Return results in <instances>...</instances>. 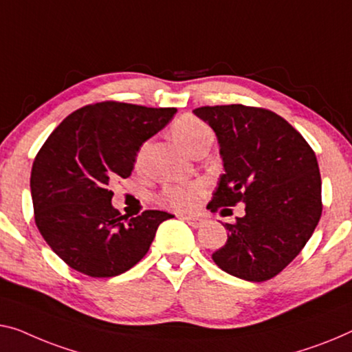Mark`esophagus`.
Wrapping results in <instances>:
<instances>
[{
    "mask_svg": "<svg viewBox=\"0 0 352 352\" xmlns=\"http://www.w3.org/2000/svg\"><path fill=\"white\" fill-rule=\"evenodd\" d=\"M183 219H185V221L190 224L191 228H194V229L202 228L204 223H206V219H204V218H201V217H191V214H186V217H183Z\"/></svg>",
    "mask_w": 352,
    "mask_h": 352,
    "instance_id": "34e87169",
    "label": "esophagus"
}]
</instances>
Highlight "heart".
Wrapping results in <instances>:
<instances>
[{
	"instance_id": "heart-1",
	"label": "heart",
	"mask_w": 352,
	"mask_h": 352,
	"mask_svg": "<svg viewBox=\"0 0 352 352\" xmlns=\"http://www.w3.org/2000/svg\"><path fill=\"white\" fill-rule=\"evenodd\" d=\"M172 135L177 140V144L183 150L190 151L194 145H197L201 140L212 138V131L208 126L192 115H182L172 124ZM204 192L201 183H188V185H170L164 188L161 192L160 201L166 207L172 210H191L197 206L199 199Z\"/></svg>"
}]
</instances>
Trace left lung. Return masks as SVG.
Segmentation results:
<instances>
[{
	"mask_svg": "<svg viewBox=\"0 0 352 352\" xmlns=\"http://www.w3.org/2000/svg\"><path fill=\"white\" fill-rule=\"evenodd\" d=\"M192 112L217 134L224 167L207 208L245 204V217L223 224L228 242L212 254L214 264L246 281L270 280L300 253L321 218L316 155L267 109L230 104Z\"/></svg>",
	"mask_w": 352,
	"mask_h": 352,
	"instance_id": "1",
	"label": "left lung"
}]
</instances>
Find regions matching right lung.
Wrapping results in <instances>:
<instances>
[{
  "label": "right lung",
  "instance_id": "1",
  "mask_svg": "<svg viewBox=\"0 0 352 352\" xmlns=\"http://www.w3.org/2000/svg\"><path fill=\"white\" fill-rule=\"evenodd\" d=\"M174 107L96 102L72 112L42 145L31 169L34 221L71 269L117 276L144 258L170 213L128 218L112 206L109 185L128 178L145 140L174 117Z\"/></svg>",
  "mask_w": 352,
  "mask_h": 352
}]
</instances>
